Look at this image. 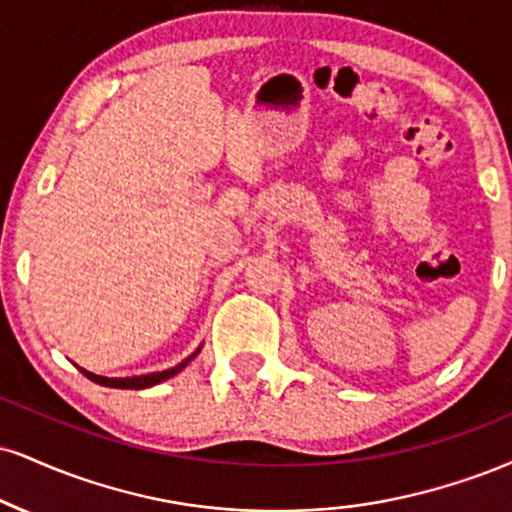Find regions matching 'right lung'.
<instances>
[{"label":"right lung","mask_w":512,"mask_h":512,"mask_svg":"<svg viewBox=\"0 0 512 512\" xmlns=\"http://www.w3.org/2000/svg\"><path fill=\"white\" fill-rule=\"evenodd\" d=\"M197 353H200V348H197L193 355H188L186 360H183V362H178L176 367L164 369V372L140 374V377H119V379H109V377H100V374H92V372H88V369H83V367H78V369H80V372H83L85 377H88L90 381H95V384H100V386H109V389H150V386H157V384H162V381H166V379L176 377V374L181 372V369H186V367H188V362L193 360V357H195Z\"/></svg>","instance_id":"add662e5"}]
</instances>
